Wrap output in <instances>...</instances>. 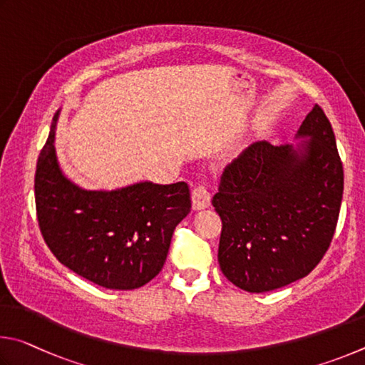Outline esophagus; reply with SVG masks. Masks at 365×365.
<instances>
[{"label":"esophagus","instance_id":"1","mask_svg":"<svg viewBox=\"0 0 365 365\" xmlns=\"http://www.w3.org/2000/svg\"><path fill=\"white\" fill-rule=\"evenodd\" d=\"M210 200H212V194H210L208 187L205 184H197L192 190V207L195 210L207 208L210 205Z\"/></svg>","mask_w":365,"mask_h":365}]
</instances>
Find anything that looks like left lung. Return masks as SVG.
Returning <instances> with one entry per match:
<instances>
[{
	"label": "left lung",
	"instance_id": "left-lung-1",
	"mask_svg": "<svg viewBox=\"0 0 365 365\" xmlns=\"http://www.w3.org/2000/svg\"><path fill=\"white\" fill-rule=\"evenodd\" d=\"M299 147L252 144L226 166L213 207L222 227L220 267L239 289L263 293L314 269L334 239L343 163L322 107L306 115Z\"/></svg>",
	"mask_w": 365,
	"mask_h": 365
}]
</instances>
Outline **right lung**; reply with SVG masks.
Masks as SVG:
<instances>
[{"instance_id":"obj_1","label":"right lung","mask_w":365,"mask_h":365,"mask_svg":"<svg viewBox=\"0 0 365 365\" xmlns=\"http://www.w3.org/2000/svg\"><path fill=\"white\" fill-rule=\"evenodd\" d=\"M35 205L43 239L63 266L106 289L133 290L162 271L192 203L182 181L110 192L76 187L57 163L53 125L36 162Z\"/></svg>"}]
</instances>
